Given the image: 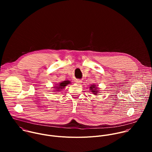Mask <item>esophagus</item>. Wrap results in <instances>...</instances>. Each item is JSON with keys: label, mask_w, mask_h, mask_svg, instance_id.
I'll list each match as a JSON object with an SVG mask.
<instances>
[{"label": "esophagus", "mask_w": 152, "mask_h": 152, "mask_svg": "<svg viewBox=\"0 0 152 152\" xmlns=\"http://www.w3.org/2000/svg\"><path fill=\"white\" fill-rule=\"evenodd\" d=\"M76 82L77 83H80L82 82V80L77 79V80H76Z\"/></svg>", "instance_id": "34e87169"}]
</instances>
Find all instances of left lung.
I'll return each instance as SVG.
<instances>
[{"label": "left lung", "mask_w": 152, "mask_h": 152, "mask_svg": "<svg viewBox=\"0 0 152 152\" xmlns=\"http://www.w3.org/2000/svg\"><path fill=\"white\" fill-rule=\"evenodd\" d=\"M90 90H91V92H93L94 94H97L98 92H97V87L96 85H91L90 86Z\"/></svg>", "instance_id": "left-lung-1"}]
</instances>
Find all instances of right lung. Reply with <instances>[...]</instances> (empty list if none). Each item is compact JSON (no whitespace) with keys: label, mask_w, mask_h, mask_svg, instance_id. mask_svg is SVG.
Masks as SVG:
<instances>
[{"label":"right lung","mask_w":152,"mask_h":152,"mask_svg":"<svg viewBox=\"0 0 152 152\" xmlns=\"http://www.w3.org/2000/svg\"><path fill=\"white\" fill-rule=\"evenodd\" d=\"M70 83V82L69 80H65L63 81L62 82L60 83L57 86H56V89H58L57 91H59V90H62L63 88H64V86H66L67 85L69 84Z\"/></svg>","instance_id":"right-lung-1"}]
</instances>
